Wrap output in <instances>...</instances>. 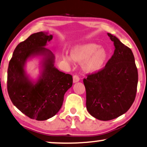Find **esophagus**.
Wrapping results in <instances>:
<instances>
[{
  "label": "esophagus",
  "mask_w": 147,
  "mask_h": 147,
  "mask_svg": "<svg viewBox=\"0 0 147 147\" xmlns=\"http://www.w3.org/2000/svg\"><path fill=\"white\" fill-rule=\"evenodd\" d=\"M80 81V78L78 77L77 75H74L73 76V83H76L77 82H79Z\"/></svg>",
  "instance_id": "34e87169"
}]
</instances>
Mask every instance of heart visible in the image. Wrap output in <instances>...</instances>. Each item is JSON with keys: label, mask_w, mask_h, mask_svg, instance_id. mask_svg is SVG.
<instances>
[{"label": "heart", "mask_w": 147, "mask_h": 147, "mask_svg": "<svg viewBox=\"0 0 147 147\" xmlns=\"http://www.w3.org/2000/svg\"><path fill=\"white\" fill-rule=\"evenodd\" d=\"M107 51L95 43H87L77 46L72 49L71 56L65 55L64 60L68 62L72 60L83 63V69L89 73H94L100 70L106 61Z\"/></svg>", "instance_id": "b5f03b06"}]
</instances>
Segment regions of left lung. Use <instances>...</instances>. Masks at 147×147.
Returning a JSON list of instances; mask_svg holds the SVG:
<instances>
[{"instance_id": "left-lung-1", "label": "left lung", "mask_w": 147, "mask_h": 147, "mask_svg": "<svg viewBox=\"0 0 147 147\" xmlns=\"http://www.w3.org/2000/svg\"><path fill=\"white\" fill-rule=\"evenodd\" d=\"M115 50L105 68L84 79L86 106L99 120L122 116L130 109L136 97L138 70L132 50L116 36L107 34Z\"/></svg>"}]
</instances>
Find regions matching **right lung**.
Masks as SVG:
<instances>
[{
	"label": "right lung",
	"mask_w": 147,
	"mask_h": 147,
	"mask_svg": "<svg viewBox=\"0 0 147 147\" xmlns=\"http://www.w3.org/2000/svg\"><path fill=\"white\" fill-rule=\"evenodd\" d=\"M52 35H31L17 45L9 64L7 90L13 105L29 118L43 121L55 116L61 108L64 95L72 87V77L54 66L55 56L46 48ZM40 58V75L36 80L25 69L26 62Z\"/></svg>",
	"instance_id": "right-lung-1"
}]
</instances>
